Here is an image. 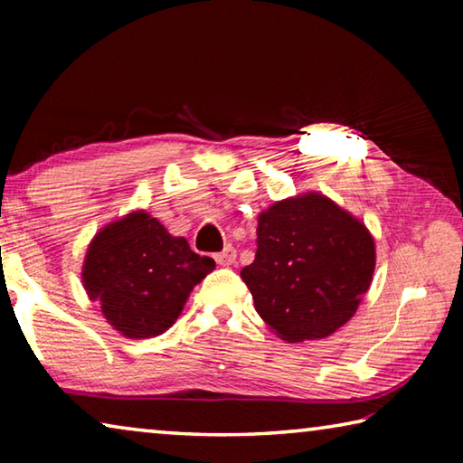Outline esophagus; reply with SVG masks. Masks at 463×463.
Segmentation results:
<instances>
[{"label":"esophagus","mask_w":463,"mask_h":463,"mask_svg":"<svg viewBox=\"0 0 463 463\" xmlns=\"http://www.w3.org/2000/svg\"><path fill=\"white\" fill-rule=\"evenodd\" d=\"M214 260L218 265H232L234 260H237V250H234L232 245H226L221 253L214 255Z\"/></svg>","instance_id":"1"}]
</instances>
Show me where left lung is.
I'll return each mask as SVG.
<instances>
[{
  "mask_svg": "<svg viewBox=\"0 0 463 463\" xmlns=\"http://www.w3.org/2000/svg\"><path fill=\"white\" fill-rule=\"evenodd\" d=\"M257 222L255 261L241 269L255 310L288 343L333 335L372 286L370 231L317 192L271 203Z\"/></svg>",
  "mask_w": 463,
  "mask_h": 463,
  "instance_id": "left-lung-1",
  "label": "left lung"
}]
</instances>
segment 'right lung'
<instances>
[{
  "instance_id": "right-lung-1",
  "label": "right lung",
  "mask_w": 463,
  "mask_h": 463,
  "mask_svg": "<svg viewBox=\"0 0 463 463\" xmlns=\"http://www.w3.org/2000/svg\"><path fill=\"white\" fill-rule=\"evenodd\" d=\"M214 269L145 210L101 229L88 247L83 286L101 315L128 339L165 333L195 284Z\"/></svg>"
}]
</instances>
